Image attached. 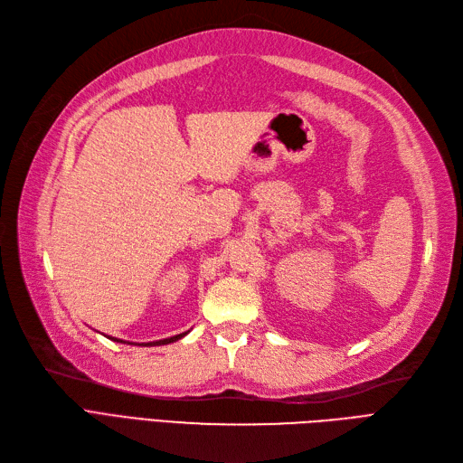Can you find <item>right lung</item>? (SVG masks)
<instances>
[{"mask_svg": "<svg viewBox=\"0 0 463 463\" xmlns=\"http://www.w3.org/2000/svg\"><path fill=\"white\" fill-rule=\"evenodd\" d=\"M188 335V331L186 333H181V335H175V336H171V338H163V340H156V342H147V345H138V346H161V345H171V342H176L178 338H183V336H186ZM111 340H115V342H123V340H118V338H111Z\"/></svg>", "mask_w": 463, "mask_h": 463, "instance_id": "1", "label": "right lung"}]
</instances>
